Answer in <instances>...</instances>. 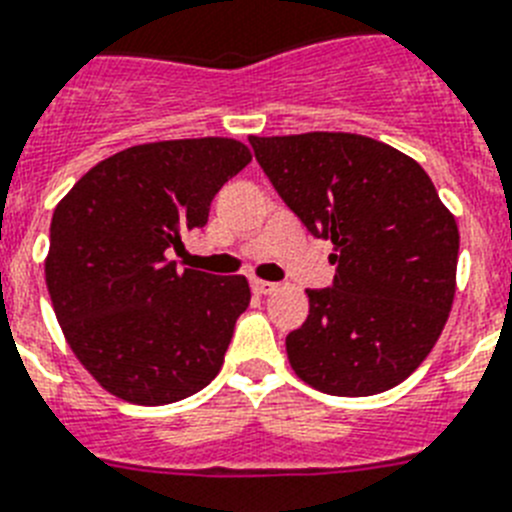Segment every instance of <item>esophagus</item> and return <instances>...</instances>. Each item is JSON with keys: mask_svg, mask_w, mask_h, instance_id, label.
Masks as SVG:
<instances>
[{"mask_svg": "<svg viewBox=\"0 0 512 512\" xmlns=\"http://www.w3.org/2000/svg\"><path fill=\"white\" fill-rule=\"evenodd\" d=\"M252 291H255V294H260V296H268V294H273V291H278V283H270V281H263V278H255V281H252Z\"/></svg>", "mask_w": 512, "mask_h": 512, "instance_id": "obj_1", "label": "esophagus"}]
</instances>
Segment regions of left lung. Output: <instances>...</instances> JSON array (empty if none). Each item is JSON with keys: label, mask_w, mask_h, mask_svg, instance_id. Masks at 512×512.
Segmentation results:
<instances>
[{"label": "left lung", "mask_w": 512, "mask_h": 512, "mask_svg": "<svg viewBox=\"0 0 512 512\" xmlns=\"http://www.w3.org/2000/svg\"><path fill=\"white\" fill-rule=\"evenodd\" d=\"M283 203L333 242V289L307 291L286 336L299 380L328 395H375L414 372L455 296L458 223L411 156L354 132L249 137Z\"/></svg>", "instance_id": "left-lung-1"}]
</instances>
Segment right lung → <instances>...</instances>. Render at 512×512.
<instances>
[{"mask_svg": "<svg viewBox=\"0 0 512 512\" xmlns=\"http://www.w3.org/2000/svg\"><path fill=\"white\" fill-rule=\"evenodd\" d=\"M252 161L234 137H190L103 158L59 200L46 286L77 362L106 393L166 406L203 390L249 307L244 276L176 270L182 231Z\"/></svg>", "mask_w": 512, "mask_h": 512, "instance_id": "right-lung-1", "label": "right lung"}]
</instances>
